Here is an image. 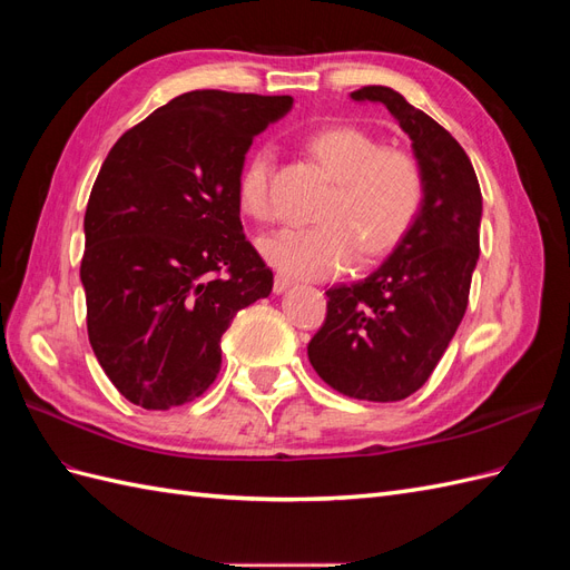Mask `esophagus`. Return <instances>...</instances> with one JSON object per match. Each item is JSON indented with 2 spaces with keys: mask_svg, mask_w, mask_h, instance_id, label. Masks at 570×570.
<instances>
[{
  "mask_svg": "<svg viewBox=\"0 0 570 570\" xmlns=\"http://www.w3.org/2000/svg\"><path fill=\"white\" fill-rule=\"evenodd\" d=\"M287 287H292V281L287 278V275H275V278H273V292H275V295H283Z\"/></svg>",
  "mask_w": 570,
  "mask_h": 570,
  "instance_id": "obj_1",
  "label": "esophagus"
}]
</instances>
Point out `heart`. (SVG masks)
<instances>
[{"instance_id": "1", "label": "heart", "mask_w": 570, "mask_h": 570, "mask_svg": "<svg viewBox=\"0 0 570 570\" xmlns=\"http://www.w3.org/2000/svg\"><path fill=\"white\" fill-rule=\"evenodd\" d=\"M304 147L335 178V187L316 214V226L258 237L266 262L299 278H331L350 268L356 254L371 262L400 245L425 199L419 161L356 126H323L306 135ZM271 161V149L258 147L237 176V202L258 220L273 214Z\"/></svg>"}]
</instances>
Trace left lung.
Returning a JSON list of instances; mask_svg holds the SVG:
<instances>
[{
	"label": "left lung",
	"instance_id": "left-lung-1",
	"mask_svg": "<svg viewBox=\"0 0 570 570\" xmlns=\"http://www.w3.org/2000/svg\"><path fill=\"white\" fill-rule=\"evenodd\" d=\"M387 107L425 178L419 218L368 278L325 292L308 361L333 390L366 402L416 392L456 333L480 254L482 195L471 159L438 120L383 85L350 95Z\"/></svg>",
	"mask_w": 570,
	"mask_h": 570
}]
</instances>
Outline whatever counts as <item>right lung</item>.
Wrapping results in <instances>:
<instances>
[{
	"label": "right lung",
	"instance_id": "add662e5",
	"mask_svg": "<svg viewBox=\"0 0 570 570\" xmlns=\"http://www.w3.org/2000/svg\"><path fill=\"white\" fill-rule=\"evenodd\" d=\"M292 97L185 92L118 137L85 212L80 281L99 366L128 402L166 411L220 371V337L273 273L247 243L237 176Z\"/></svg>",
	"mask_w": 570,
	"mask_h": 570
}]
</instances>
